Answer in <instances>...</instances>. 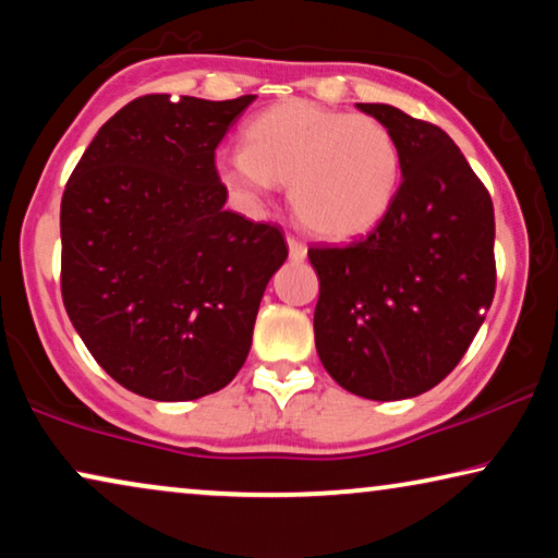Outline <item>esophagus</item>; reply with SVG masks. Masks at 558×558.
Instances as JSON below:
<instances>
[{
  "instance_id": "esophagus-1",
  "label": "esophagus",
  "mask_w": 558,
  "mask_h": 558,
  "mask_svg": "<svg viewBox=\"0 0 558 558\" xmlns=\"http://www.w3.org/2000/svg\"><path fill=\"white\" fill-rule=\"evenodd\" d=\"M287 243H289V258H292V262H302V258L307 256V243L296 239V235H287Z\"/></svg>"
}]
</instances>
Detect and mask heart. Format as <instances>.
<instances>
[{"label": "heart", "mask_w": 558, "mask_h": 558, "mask_svg": "<svg viewBox=\"0 0 558 558\" xmlns=\"http://www.w3.org/2000/svg\"><path fill=\"white\" fill-rule=\"evenodd\" d=\"M216 170L243 203L289 185V203L307 231L353 239L391 208L401 147L384 121L292 98L258 113L246 147L220 149Z\"/></svg>", "instance_id": "heart-1"}]
</instances>
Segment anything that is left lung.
<instances>
[{
	"label": "left lung",
	"instance_id": "obj_1",
	"mask_svg": "<svg viewBox=\"0 0 558 558\" xmlns=\"http://www.w3.org/2000/svg\"><path fill=\"white\" fill-rule=\"evenodd\" d=\"M391 129L401 185L371 233L310 246L315 342L345 391L399 401L429 391L468 353L495 296V213L483 180L432 121L357 104Z\"/></svg>",
	"mask_w": 558,
	"mask_h": 558
}]
</instances>
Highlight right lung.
Returning <instances> with one entry per match:
<instances>
[{"mask_svg":"<svg viewBox=\"0 0 558 558\" xmlns=\"http://www.w3.org/2000/svg\"><path fill=\"white\" fill-rule=\"evenodd\" d=\"M251 101L134 98L65 182V312L96 363L147 399L193 401L231 384L289 254L279 226L223 208L216 149Z\"/></svg>","mask_w":558,"mask_h":558,"instance_id":"right-lung-1","label":"right lung"}]
</instances>
